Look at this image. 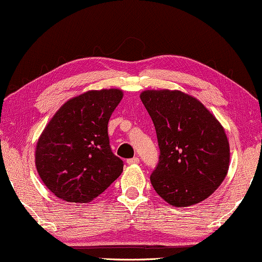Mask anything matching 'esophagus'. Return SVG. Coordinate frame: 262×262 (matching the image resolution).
<instances>
[{
    "mask_svg": "<svg viewBox=\"0 0 262 262\" xmlns=\"http://www.w3.org/2000/svg\"><path fill=\"white\" fill-rule=\"evenodd\" d=\"M127 163L128 164H138L139 163V159L137 156H135V157H132V159H128L127 160Z\"/></svg>",
    "mask_w": 262,
    "mask_h": 262,
    "instance_id": "1",
    "label": "esophagus"
}]
</instances>
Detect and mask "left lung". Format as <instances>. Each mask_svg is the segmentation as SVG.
<instances>
[{
    "label": "left lung",
    "mask_w": 262,
    "mask_h": 262,
    "mask_svg": "<svg viewBox=\"0 0 262 262\" xmlns=\"http://www.w3.org/2000/svg\"><path fill=\"white\" fill-rule=\"evenodd\" d=\"M141 100L160 148L150 175L154 189L177 207L203 202L227 177L230 149L224 128L199 100L180 91H145Z\"/></svg>",
    "instance_id": "8db88e82"
}]
</instances>
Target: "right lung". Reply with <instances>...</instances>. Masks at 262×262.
I'll return each mask as SVG.
<instances>
[{"label": "right lung", "mask_w": 262, "mask_h": 262, "mask_svg": "<svg viewBox=\"0 0 262 262\" xmlns=\"http://www.w3.org/2000/svg\"><path fill=\"white\" fill-rule=\"evenodd\" d=\"M120 89L89 91L64 103L38 139L35 166L46 187L70 203H87L123 171L110 146L107 125Z\"/></svg>", "instance_id": "add662e5"}]
</instances>
